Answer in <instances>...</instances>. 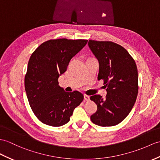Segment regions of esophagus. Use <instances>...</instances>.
Returning a JSON list of instances; mask_svg holds the SVG:
<instances>
[{"mask_svg":"<svg viewBox=\"0 0 160 160\" xmlns=\"http://www.w3.org/2000/svg\"><path fill=\"white\" fill-rule=\"evenodd\" d=\"M84 101H89V99H90V97L87 95H84Z\"/></svg>","mask_w":160,"mask_h":160,"instance_id":"1","label":"esophagus"}]
</instances>
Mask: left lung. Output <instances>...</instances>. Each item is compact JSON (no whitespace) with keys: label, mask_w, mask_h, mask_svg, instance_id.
<instances>
[{"label":"left lung","mask_w":160,"mask_h":160,"mask_svg":"<svg viewBox=\"0 0 160 160\" xmlns=\"http://www.w3.org/2000/svg\"><path fill=\"white\" fill-rule=\"evenodd\" d=\"M88 45L99 62L98 80H103L107 95L105 98L91 97L98 106L91 116L92 122L102 127L120 123L134 105L138 91L136 64L123 47L112 42L89 40Z\"/></svg>","instance_id":"1"}]
</instances>
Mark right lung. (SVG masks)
Masks as SVG:
<instances>
[{"instance_id": "right-lung-1", "label": "right lung", "mask_w": 160, "mask_h": 160, "mask_svg": "<svg viewBox=\"0 0 160 160\" xmlns=\"http://www.w3.org/2000/svg\"><path fill=\"white\" fill-rule=\"evenodd\" d=\"M88 40L67 39L47 41L34 51L28 63L24 87L30 106L43 123L60 127L69 121L84 99L81 92H65L58 78L70 60L86 46Z\"/></svg>"}]
</instances>
